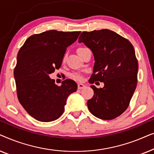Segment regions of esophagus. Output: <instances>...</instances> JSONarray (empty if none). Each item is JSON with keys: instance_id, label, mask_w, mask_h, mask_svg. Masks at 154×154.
<instances>
[{"instance_id": "34e87169", "label": "esophagus", "mask_w": 154, "mask_h": 154, "mask_svg": "<svg viewBox=\"0 0 154 154\" xmlns=\"http://www.w3.org/2000/svg\"><path fill=\"white\" fill-rule=\"evenodd\" d=\"M85 88V85H83V84H82V83L78 84V89L79 90L83 89V88Z\"/></svg>"}]
</instances>
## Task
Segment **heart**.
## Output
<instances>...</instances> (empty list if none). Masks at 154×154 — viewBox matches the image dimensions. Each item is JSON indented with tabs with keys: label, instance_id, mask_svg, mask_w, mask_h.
I'll use <instances>...</instances> for the list:
<instances>
[{
	"label": "heart",
	"instance_id": "b5f03b06",
	"mask_svg": "<svg viewBox=\"0 0 154 154\" xmlns=\"http://www.w3.org/2000/svg\"><path fill=\"white\" fill-rule=\"evenodd\" d=\"M87 49V48H79V49L77 50V52H78V53H79V54H81L82 52H83L84 50H86ZM66 54H65V55L64 56V57H63V60H64L65 59H66ZM71 76H72V78L73 79H74L75 80H77V81H81L82 79H83V77H82V75L80 74V73H73L72 75H71Z\"/></svg>",
	"mask_w": 154,
	"mask_h": 154
}]
</instances>
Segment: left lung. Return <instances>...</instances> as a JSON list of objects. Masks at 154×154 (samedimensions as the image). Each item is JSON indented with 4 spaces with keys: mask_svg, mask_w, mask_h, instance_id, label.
<instances>
[{
    "mask_svg": "<svg viewBox=\"0 0 154 154\" xmlns=\"http://www.w3.org/2000/svg\"><path fill=\"white\" fill-rule=\"evenodd\" d=\"M79 42L92 50L95 61L90 83H104L102 88L91 86L94 95L88 101V109L100 119H114L128 109L137 87L138 62L133 46L109 29L83 31Z\"/></svg>",
    "mask_w": 154,
    "mask_h": 154,
    "instance_id": "8db88e82",
    "label": "left lung"
}]
</instances>
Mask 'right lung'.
Segmentation results:
<instances>
[{"label":"right lung","mask_w":154,"mask_h":154,"mask_svg":"<svg viewBox=\"0 0 154 154\" xmlns=\"http://www.w3.org/2000/svg\"><path fill=\"white\" fill-rule=\"evenodd\" d=\"M81 31H44L31 35L19 50L14 69L17 94L31 116L41 122L59 119L66 99L77 90L74 81L66 79L61 86L49 76L62 65L68 46L76 41Z\"/></svg>","instance_id":"right-lung-1"}]
</instances>
